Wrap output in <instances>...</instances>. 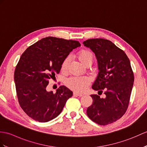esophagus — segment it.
Wrapping results in <instances>:
<instances>
[{"mask_svg": "<svg viewBox=\"0 0 147 147\" xmlns=\"http://www.w3.org/2000/svg\"><path fill=\"white\" fill-rule=\"evenodd\" d=\"M73 94L74 95V96H80V97H81V96H83V94L78 93H76V92H74V93H73Z\"/></svg>", "mask_w": 147, "mask_h": 147, "instance_id": "34e87169", "label": "esophagus"}]
</instances>
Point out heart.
Masks as SVG:
<instances>
[{"label":"heart","mask_w":147,"mask_h":147,"mask_svg":"<svg viewBox=\"0 0 147 147\" xmlns=\"http://www.w3.org/2000/svg\"><path fill=\"white\" fill-rule=\"evenodd\" d=\"M78 57L82 63L86 64L88 63H92L93 59V55L90 51L87 49H82L78 53ZM69 61V57H66L63 61L62 65H61L62 70L64 71L66 69ZM90 83V78L87 76H74L69 78L66 81L67 86L77 92H83L86 89V87Z\"/></svg>","instance_id":"heart-1"}]
</instances>
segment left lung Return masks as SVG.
Here are the masks:
<instances>
[{"instance_id": "left-lung-1", "label": "left lung", "mask_w": 147, "mask_h": 147, "mask_svg": "<svg viewBox=\"0 0 147 147\" xmlns=\"http://www.w3.org/2000/svg\"><path fill=\"white\" fill-rule=\"evenodd\" d=\"M83 45L94 53L98 74L92 85L93 90H105V97L91 94L93 104L87 108L92 121L101 125L112 123L120 119L127 110L134 86V76L127 54L105 39H91Z\"/></svg>"}]
</instances>
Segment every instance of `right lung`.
Listing matches in <instances>:
<instances>
[{
	"label": "right lung",
	"instance_id": "right-lung-1",
	"mask_svg": "<svg viewBox=\"0 0 147 147\" xmlns=\"http://www.w3.org/2000/svg\"><path fill=\"white\" fill-rule=\"evenodd\" d=\"M78 41L47 37L29 46L20 57L14 73L17 95L20 107L33 120L47 122L59 115L73 92L61 86L47 91L49 79L59 73L63 61Z\"/></svg>",
	"mask_w": 147,
	"mask_h": 147
}]
</instances>
